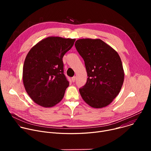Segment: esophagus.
I'll return each instance as SVG.
<instances>
[{"instance_id":"obj_1","label":"esophagus","mask_w":151,"mask_h":151,"mask_svg":"<svg viewBox=\"0 0 151 151\" xmlns=\"http://www.w3.org/2000/svg\"><path fill=\"white\" fill-rule=\"evenodd\" d=\"M75 79H76V76H73V77H72V82H75Z\"/></svg>"}]
</instances>
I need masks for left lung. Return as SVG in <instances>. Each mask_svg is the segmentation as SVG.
Returning a JSON list of instances; mask_svg holds the SVG:
<instances>
[{"mask_svg":"<svg viewBox=\"0 0 151 151\" xmlns=\"http://www.w3.org/2000/svg\"><path fill=\"white\" fill-rule=\"evenodd\" d=\"M75 45L84 60L88 77L79 88L82 98L94 108L109 105L119 94L124 82L119 54L99 39H80Z\"/></svg>","mask_w":151,"mask_h":151,"instance_id":"obj_1","label":"left lung"}]
</instances>
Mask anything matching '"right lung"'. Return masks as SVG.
I'll return each instance as SVG.
<instances>
[{
  "label": "right lung",
  "instance_id": "add662e5",
  "mask_svg": "<svg viewBox=\"0 0 151 151\" xmlns=\"http://www.w3.org/2000/svg\"><path fill=\"white\" fill-rule=\"evenodd\" d=\"M75 41L48 37L29 51L24 63L23 81L26 92L36 104L50 107L63 99L69 85L64 74L63 57Z\"/></svg>",
  "mask_w": 151,
  "mask_h": 151
}]
</instances>
